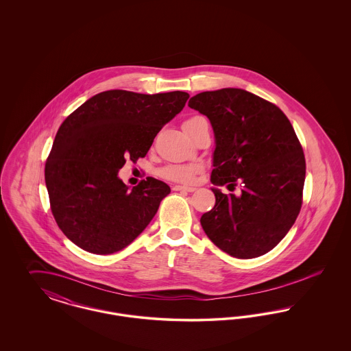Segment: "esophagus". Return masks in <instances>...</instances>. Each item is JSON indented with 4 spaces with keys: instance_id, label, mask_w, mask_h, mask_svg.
Instances as JSON below:
<instances>
[{
    "instance_id": "esophagus-1",
    "label": "esophagus",
    "mask_w": 351,
    "mask_h": 351,
    "mask_svg": "<svg viewBox=\"0 0 351 351\" xmlns=\"http://www.w3.org/2000/svg\"><path fill=\"white\" fill-rule=\"evenodd\" d=\"M172 189L173 191H183V192H193V191H196L195 186H185V185H175Z\"/></svg>"
}]
</instances>
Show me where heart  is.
<instances>
[{
    "mask_svg": "<svg viewBox=\"0 0 351 351\" xmlns=\"http://www.w3.org/2000/svg\"><path fill=\"white\" fill-rule=\"evenodd\" d=\"M199 116L186 118L183 122V129L192 125L199 119ZM200 171V167L197 165H171L167 167L163 168L160 171V175L172 182H179V183H189L192 182L193 176Z\"/></svg>",
    "mask_w": 351,
    "mask_h": 351,
    "instance_id": "heart-1",
    "label": "heart"
}]
</instances>
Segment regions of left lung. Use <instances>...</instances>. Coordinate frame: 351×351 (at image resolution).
I'll return each instance as SVG.
<instances>
[{"label": "left lung", "instance_id": "8db88e82", "mask_svg": "<svg viewBox=\"0 0 351 351\" xmlns=\"http://www.w3.org/2000/svg\"><path fill=\"white\" fill-rule=\"evenodd\" d=\"M188 106L209 118L216 150L210 180L241 186L216 196L200 222L229 255L251 259L272 250L300 213L305 156L289 119L272 102L238 88L202 92Z\"/></svg>", "mask_w": 351, "mask_h": 351}]
</instances>
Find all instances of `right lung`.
<instances>
[{"label": "right lung", "mask_w": 351, "mask_h": 351, "mask_svg": "<svg viewBox=\"0 0 351 351\" xmlns=\"http://www.w3.org/2000/svg\"><path fill=\"white\" fill-rule=\"evenodd\" d=\"M189 95H143L122 89L85 101L60 125L45 180L59 229L80 249L108 255L125 249L171 192L146 178L129 189L118 179L126 159L145 158L156 134L182 112Z\"/></svg>", "instance_id": "obj_1"}]
</instances>
